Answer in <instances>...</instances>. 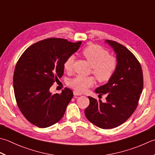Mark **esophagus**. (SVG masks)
<instances>
[{
	"mask_svg": "<svg viewBox=\"0 0 155 155\" xmlns=\"http://www.w3.org/2000/svg\"><path fill=\"white\" fill-rule=\"evenodd\" d=\"M73 93H74V95H82L81 93H78L77 91H74L73 92Z\"/></svg>",
	"mask_w": 155,
	"mask_h": 155,
	"instance_id": "obj_1",
	"label": "esophagus"
}]
</instances>
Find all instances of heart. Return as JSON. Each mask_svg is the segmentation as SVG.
<instances>
[{
	"label": "heart",
	"mask_w": 155,
	"mask_h": 155,
	"mask_svg": "<svg viewBox=\"0 0 155 155\" xmlns=\"http://www.w3.org/2000/svg\"><path fill=\"white\" fill-rule=\"evenodd\" d=\"M83 56L93 67L92 73L100 83H106L113 77L117 68L116 58L110 55L108 51L99 45H91L83 51ZM74 56H68L64 63V68L66 72H71L73 68ZM95 83L93 77L77 76L69 82L72 89L83 92L93 86Z\"/></svg>",
	"instance_id": "1"
}]
</instances>
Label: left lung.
<instances>
[{
	"instance_id": "8db88e82",
	"label": "left lung",
	"mask_w": 155,
	"mask_h": 155,
	"mask_svg": "<svg viewBox=\"0 0 155 155\" xmlns=\"http://www.w3.org/2000/svg\"><path fill=\"white\" fill-rule=\"evenodd\" d=\"M105 41L116 54L117 68L113 77L95 89L107 95L105 103L89 97L90 104L84 110L87 120L103 129H111L124 123L137 107L143 89V74L140 62L123 45Z\"/></svg>"
}]
</instances>
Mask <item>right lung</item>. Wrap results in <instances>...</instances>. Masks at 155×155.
<instances>
[{"label": "right lung", "instance_id": "1", "mask_svg": "<svg viewBox=\"0 0 155 155\" xmlns=\"http://www.w3.org/2000/svg\"><path fill=\"white\" fill-rule=\"evenodd\" d=\"M81 43L45 39L29 46L19 58L13 75L15 96L21 112L33 125L47 128L63 117L73 93L65 88L52 95L50 89L62 77L65 60Z\"/></svg>", "mask_w": 155, "mask_h": 155}]
</instances>
